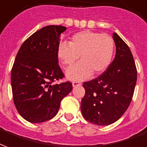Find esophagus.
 I'll return each instance as SVG.
<instances>
[{"instance_id": "obj_1", "label": "esophagus", "mask_w": 147, "mask_h": 147, "mask_svg": "<svg viewBox=\"0 0 147 147\" xmlns=\"http://www.w3.org/2000/svg\"><path fill=\"white\" fill-rule=\"evenodd\" d=\"M80 85H82V83L80 82H72V86H73L74 87L75 86H80Z\"/></svg>"}]
</instances>
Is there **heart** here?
<instances>
[{
	"label": "heart",
	"mask_w": 147,
	"mask_h": 147,
	"mask_svg": "<svg viewBox=\"0 0 147 147\" xmlns=\"http://www.w3.org/2000/svg\"><path fill=\"white\" fill-rule=\"evenodd\" d=\"M115 41L111 36L93 31H82L73 35L69 44L61 43L57 47V57L65 68L81 61L69 68L66 76L72 81L87 79L92 74L103 73L111 65L115 52Z\"/></svg>",
	"instance_id": "obj_1"
}]
</instances>
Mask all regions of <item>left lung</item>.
<instances>
[{
    "label": "left lung",
    "instance_id": "left-lung-1",
    "mask_svg": "<svg viewBox=\"0 0 147 147\" xmlns=\"http://www.w3.org/2000/svg\"><path fill=\"white\" fill-rule=\"evenodd\" d=\"M115 57L107 70L82 85L85 96L81 111L86 121L97 125L114 123L128 109L134 93L137 70L130 49L117 33L113 34Z\"/></svg>",
    "mask_w": 147,
    "mask_h": 147
}]
</instances>
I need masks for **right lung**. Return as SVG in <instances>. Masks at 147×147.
Masks as SVG:
<instances>
[{
  "label": "right lung",
  "instance_id": "right-lung-1",
  "mask_svg": "<svg viewBox=\"0 0 147 147\" xmlns=\"http://www.w3.org/2000/svg\"><path fill=\"white\" fill-rule=\"evenodd\" d=\"M61 26H47L22 43L11 74L14 104L19 115L32 123H41L57 115L62 99L72 90L70 82L54 83L65 75L58 65L57 47Z\"/></svg>",
  "mask_w": 147,
  "mask_h": 147
}]
</instances>
